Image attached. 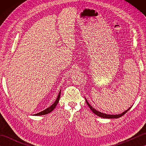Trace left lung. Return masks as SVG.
<instances>
[{"label": "left lung", "instance_id": "obj_1", "mask_svg": "<svg viewBox=\"0 0 146 146\" xmlns=\"http://www.w3.org/2000/svg\"><path fill=\"white\" fill-rule=\"evenodd\" d=\"M85 101H86V104H87V105H88V107L92 110V111H93V112H94L95 114L97 115L100 117H102V118H105V119H117V118H119L120 117H122V115H124L127 112V111H129L130 108H131V107H130L129 108H128L127 110H125V111H123V113H120V114H118V115H109V114H106V113H102V112H100V111H97V110H95V108H93L90 105V104H89V103L87 102V100H86V98H85Z\"/></svg>", "mask_w": 146, "mask_h": 146}]
</instances>
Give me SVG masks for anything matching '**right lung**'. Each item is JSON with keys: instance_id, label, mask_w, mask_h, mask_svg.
I'll return each instance as SVG.
<instances>
[{"instance_id": "1", "label": "right lung", "mask_w": 146, "mask_h": 146, "mask_svg": "<svg viewBox=\"0 0 146 146\" xmlns=\"http://www.w3.org/2000/svg\"><path fill=\"white\" fill-rule=\"evenodd\" d=\"M60 95H61V90L59 92V94L58 95V97L56 98V100L54 102V104H52V105H51L50 107H48V108H46V109L44 110L43 111H40V112L35 114V115H46V114H48L49 113H50L51 111H52L53 110L55 107H56V105L58 104V103L59 102V100H60Z\"/></svg>"}]
</instances>
